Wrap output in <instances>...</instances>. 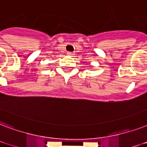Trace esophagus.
<instances>
[{"label":"esophagus","instance_id":"esophagus-1","mask_svg":"<svg viewBox=\"0 0 147 147\" xmlns=\"http://www.w3.org/2000/svg\"><path fill=\"white\" fill-rule=\"evenodd\" d=\"M67 55H69V56H74V53H72V52H68Z\"/></svg>","mask_w":147,"mask_h":147}]
</instances>
